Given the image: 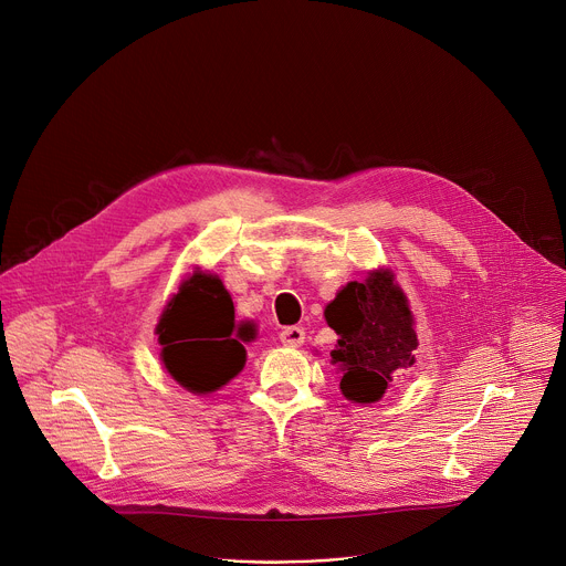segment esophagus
Here are the masks:
<instances>
[{"instance_id": "1", "label": "esophagus", "mask_w": 566, "mask_h": 566, "mask_svg": "<svg viewBox=\"0 0 566 566\" xmlns=\"http://www.w3.org/2000/svg\"><path fill=\"white\" fill-rule=\"evenodd\" d=\"M280 340L284 347H300L304 343V329L302 327H284L280 332Z\"/></svg>"}]
</instances>
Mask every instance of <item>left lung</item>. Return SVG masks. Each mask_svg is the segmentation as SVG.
Here are the masks:
<instances>
[{"mask_svg":"<svg viewBox=\"0 0 566 566\" xmlns=\"http://www.w3.org/2000/svg\"><path fill=\"white\" fill-rule=\"evenodd\" d=\"M329 327L340 336L332 352L340 389L354 402L378 400L387 385L415 365V319L394 275L376 271L365 282H349L325 308Z\"/></svg>","mask_w":566,"mask_h":566,"instance_id":"8db88e82","label":"left lung"}]
</instances>
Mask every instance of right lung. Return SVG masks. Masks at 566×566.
<instances>
[{
	"label": "right lung",
	"instance_id": "obj_1",
	"mask_svg": "<svg viewBox=\"0 0 566 566\" xmlns=\"http://www.w3.org/2000/svg\"><path fill=\"white\" fill-rule=\"evenodd\" d=\"M170 376L195 394H208L234 378L247 363L253 327L234 322V304L221 280L208 273L188 277L156 327Z\"/></svg>",
	"mask_w": 566,
	"mask_h": 566
}]
</instances>
